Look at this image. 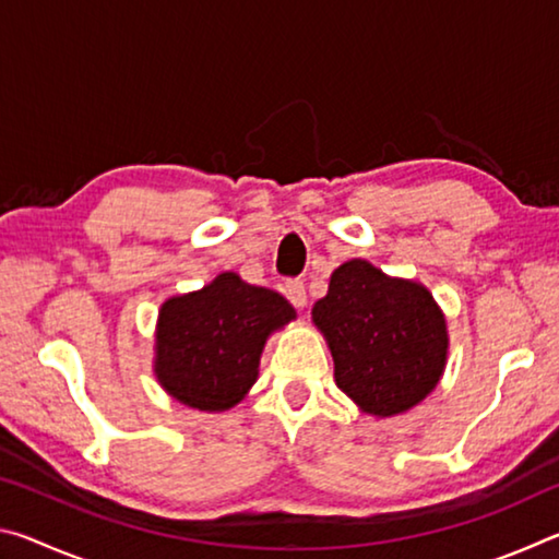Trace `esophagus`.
<instances>
[{"label": "esophagus", "mask_w": 559, "mask_h": 559, "mask_svg": "<svg viewBox=\"0 0 559 559\" xmlns=\"http://www.w3.org/2000/svg\"><path fill=\"white\" fill-rule=\"evenodd\" d=\"M286 298L296 308H306L308 296H306V286H302V281H288L286 283Z\"/></svg>", "instance_id": "34e87169"}]
</instances>
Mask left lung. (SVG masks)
<instances>
[{"label": "left lung", "instance_id": "left-lung-1", "mask_svg": "<svg viewBox=\"0 0 559 559\" xmlns=\"http://www.w3.org/2000/svg\"><path fill=\"white\" fill-rule=\"evenodd\" d=\"M313 325L335 362V384L362 414L396 416L437 390L449 359L447 318L431 290L365 259L337 266Z\"/></svg>", "mask_w": 559, "mask_h": 559}]
</instances>
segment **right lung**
<instances>
[{"instance_id":"right-lung-1","label":"right lung","mask_w":559,"mask_h":559,"mask_svg":"<svg viewBox=\"0 0 559 559\" xmlns=\"http://www.w3.org/2000/svg\"><path fill=\"white\" fill-rule=\"evenodd\" d=\"M290 320L296 308L281 293L224 271L204 288L159 306L155 380L189 409H231L259 380L266 340Z\"/></svg>"}]
</instances>
